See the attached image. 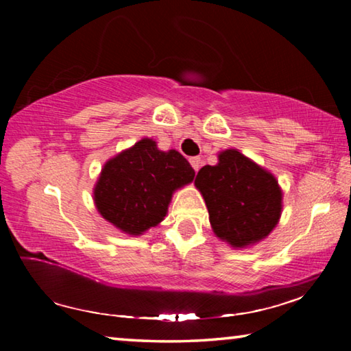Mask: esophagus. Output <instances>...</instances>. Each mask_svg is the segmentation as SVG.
<instances>
[{
  "instance_id": "34e87169",
  "label": "esophagus",
  "mask_w": 351,
  "mask_h": 351,
  "mask_svg": "<svg viewBox=\"0 0 351 351\" xmlns=\"http://www.w3.org/2000/svg\"><path fill=\"white\" fill-rule=\"evenodd\" d=\"M189 161H190V165H192L195 171H198V170H199V167H201V158H198V156H193V158H190Z\"/></svg>"
}]
</instances>
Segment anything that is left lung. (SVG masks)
Returning <instances> with one entry per match:
<instances>
[{"instance_id": "8db88e82", "label": "left lung", "mask_w": 351, "mask_h": 351, "mask_svg": "<svg viewBox=\"0 0 351 351\" xmlns=\"http://www.w3.org/2000/svg\"><path fill=\"white\" fill-rule=\"evenodd\" d=\"M213 232L234 247L269 235L282 213V190L269 171L237 150L219 153L217 165H204L195 178Z\"/></svg>"}]
</instances>
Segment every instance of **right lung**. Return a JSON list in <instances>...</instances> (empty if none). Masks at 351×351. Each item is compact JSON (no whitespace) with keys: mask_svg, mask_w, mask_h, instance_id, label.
<instances>
[{"mask_svg":"<svg viewBox=\"0 0 351 351\" xmlns=\"http://www.w3.org/2000/svg\"><path fill=\"white\" fill-rule=\"evenodd\" d=\"M193 169L176 150H158L142 139L104 165L94 189L96 207L106 221L130 235L161 223L171 193L192 182Z\"/></svg>","mask_w":351,"mask_h":351,"instance_id":"right-lung-1","label":"right lung"}]
</instances>
